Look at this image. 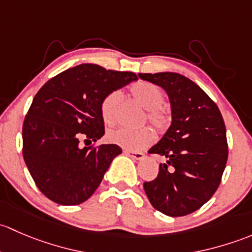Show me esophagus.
I'll list each match as a JSON object with an SVG mask.
<instances>
[{
	"label": "esophagus",
	"instance_id": "1",
	"mask_svg": "<svg viewBox=\"0 0 252 252\" xmlns=\"http://www.w3.org/2000/svg\"><path fill=\"white\" fill-rule=\"evenodd\" d=\"M126 155H128L133 160H142L144 158V154L141 152H132V150H124Z\"/></svg>",
	"mask_w": 252,
	"mask_h": 252
}]
</instances>
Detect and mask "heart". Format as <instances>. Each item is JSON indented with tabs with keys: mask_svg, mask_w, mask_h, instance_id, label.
<instances>
[{
	"mask_svg": "<svg viewBox=\"0 0 252 252\" xmlns=\"http://www.w3.org/2000/svg\"><path fill=\"white\" fill-rule=\"evenodd\" d=\"M129 93L132 98L147 110L145 119L158 131H164L170 123V115L161 105L165 99V94L161 88L152 82L139 81L131 87ZM120 99L121 93L119 91H111L100 102V115L108 125L115 123ZM105 138L110 143L120 145L127 150H139L148 147L154 141V132L149 127H143L136 131L118 127V128L109 129L105 134Z\"/></svg>",
	"mask_w": 252,
	"mask_h": 252,
	"instance_id": "b5f03b06",
	"label": "heart"
}]
</instances>
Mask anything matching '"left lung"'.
<instances>
[{
  "instance_id": "1",
  "label": "left lung",
  "mask_w": 252,
  "mask_h": 252,
  "mask_svg": "<svg viewBox=\"0 0 252 252\" xmlns=\"http://www.w3.org/2000/svg\"><path fill=\"white\" fill-rule=\"evenodd\" d=\"M164 88L172 123L150 154L165 157L154 181L144 182L150 204L171 217L186 216L211 199L228 159L224 121L216 103L195 82L177 72L138 74Z\"/></svg>"
}]
</instances>
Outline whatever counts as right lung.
I'll list each match as a JSON object with an SVG mask.
<instances>
[{
    "label": "right lung",
    "mask_w": 252,
    "mask_h": 252,
    "mask_svg": "<svg viewBox=\"0 0 252 252\" xmlns=\"http://www.w3.org/2000/svg\"><path fill=\"white\" fill-rule=\"evenodd\" d=\"M138 80L134 72L81 64L48 80L36 93L23 124V157L49 200L79 205L95 191L115 157L116 144L81 147L104 134L103 98Z\"/></svg>",
    "instance_id": "add662e5"
}]
</instances>
